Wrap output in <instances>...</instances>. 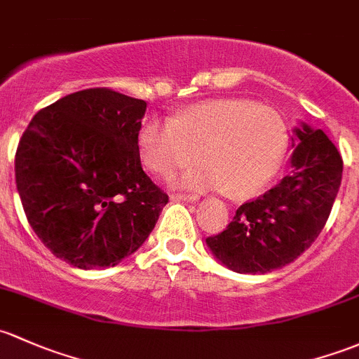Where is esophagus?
<instances>
[{
    "label": "esophagus",
    "instance_id": "esophagus-1",
    "mask_svg": "<svg viewBox=\"0 0 359 359\" xmlns=\"http://www.w3.org/2000/svg\"><path fill=\"white\" fill-rule=\"evenodd\" d=\"M172 201H187V203H194L198 201V196L194 194H172L170 196Z\"/></svg>",
    "mask_w": 359,
    "mask_h": 359
}]
</instances>
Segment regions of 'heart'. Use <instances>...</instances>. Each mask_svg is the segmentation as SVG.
<instances>
[{"instance_id":"b5f03b06","label":"heart","mask_w":359,"mask_h":359,"mask_svg":"<svg viewBox=\"0 0 359 359\" xmlns=\"http://www.w3.org/2000/svg\"><path fill=\"white\" fill-rule=\"evenodd\" d=\"M142 163L170 177L199 161L180 179L196 191L224 189L229 198L256 194L284 160L287 129L273 108L241 97L196 103L167 122L149 120L137 135Z\"/></svg>"}]
</instances>
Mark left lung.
I'll return each instance as SVG.
<instances>
[{
  "instance_id": "obj_1",
  "label": "left lung",
  "mask_w": 359,
  "mask_h": 359,
  "mask_svg": "<svg viewBox=\"0 0 359 359\" xmlns=\"http://www.w3.org/2000/svg\"><path fill=\"white\" fill-rule=\"evenodd\" d=\"M294 134L289 175L241 205L227 229L206 239L215 258L237 273H266L289 265L329 220L341 187V154L323 130L303 123Z\"/></svg>"
}]
</instances>
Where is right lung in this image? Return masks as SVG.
Returning a JSON list of instances; mask_svg holds the SVG:
<instances>
[{"label":"right lung","instance_id":"add662e5","mask_svg":"<svg viewBox=\"0 0 359 359\" xmlns=\"http://www.w3.org/2000/svg\"><path fill=\"white\" fill-rule=\"evenodd\" d=\"M146 101L84 89L34 115L15 154V180L30 227L56 258L108 269L142 246L165 194L141 165Z\"/></svg>","mask_w":359,"mask_h":359}]
</instances>
